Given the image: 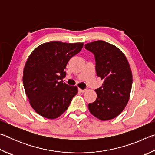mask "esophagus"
I'll use <instances>...</instances> for the list:
<instances>
[{"instance_id":"1","label":"esophagus","mask_w":155,"mask_h":155,"mask_svg":"<svg viewBox=\"0 0 155 155\" xmlns=\"http://www.w3.org/2000/svg\"><path fill=\"white\" fill-rule=\"evenodd\" d=\"M78 91H79L80 92H85V91H86V90H82V89L78 88Z\"/></svg>"}]
</instances>
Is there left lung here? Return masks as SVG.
Here are the masks:
<instances>
[{"instance_id":"8db88e82","label":"left lung","mask_w":155,"mask_h":155,"mask_svg":"<svg viewBox=\"0 0 155 155\" xmlns=\"http://www.w3.org/2000/svg\"><path fill=\"white\" fill-rule=\"evenodd\" d=\"M85 48L95 57L98 77L103 81L95 91L97 98L88 104L91 114L106 121L114 119L124 109L132 87L133 76L124 54L113 44L98 40L86 44Z\"/></svg>"}]
</instances>
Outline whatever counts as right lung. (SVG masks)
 <instances>
[{"label": "right lung", "mask_w": 155, "mask_h": 155, "mask_svg": "<svg viewBox=\"0 0 155 155\" xmlns=\"http://www.w3.org/2000/svg\"><path fill=\"white\" fill-rule=\"evenodd\" d=\"M83 46V43L50 41L37 47L28 57L23 85L31 106L39 115L53 120L68 109L78 88L63 83L64 70Z\"/></svg>", "instance_id": "obj_1"}]
</instances>
